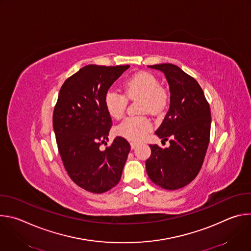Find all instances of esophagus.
<instances>
[{
    "label": "esophagus",
    "mask_w": 251,
    "mask_h": 251,
    "mask_svg": "<svg viewBox=\"0 0 251 251\" xmlns=\"http://www.w3.org/2000/svg\"><path fill=\"white\" fill-rule=\"evenodd\" d=\"M130 145H131V148H132V149H135V148L137 147V145H138V143H136V142H131Z\"/></svg>",
    "instance_id": "34e87169"
}]
</instances>
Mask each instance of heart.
<instances>
[{
    "instance_id": "heart-1",
    "label": "heart",
    "mask_w": 251,
    "mask_h": 251,
    "mask_svg": "<svg viewBox=\"0 0 251 251\" xmlns=\"http://www.w3.org/2000/svg\"><path fill=\"white\" fill-rule=\"evenodd\" d=\"M139 98V111L152 114L163 113L169 104V91L160 85L158 78L146 71H141L123 83V94L110 89L104 95L106 112L114 119H120L126 110L127 100ZM152 129L150 118L145 115L128 117L115 129L118 136L130 141L144 139Z\"/></svg>"
}]
</instances>
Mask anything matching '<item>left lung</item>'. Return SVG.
<instances>
[{
	"mask_svg": "<svg viewBox=\"0 0 251 251\" xmlns=\"http://www.w3.org/2000/svg\"><path fill=\"white\" fill-rule=\"evenodd\" d=\"M149 67L161 70L170 86V109L155 134L170 147L150 145L146 170L151 181L166 190L190 184L199 174L209 143L210 108L198 81L180 67L162 63Z\"/></svg>",
	"mask_w": 251,
	"mask_h": 251,
	"instance_id": "obj_1",
	"label": "left lung"
}]
</instances>
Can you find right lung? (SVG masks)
I'll return each mask as SVG.
<instances>
[{"mask_svg": "<svg viewBox=\"0 0 251 251\" xmlns=\"http://www.w3.org/2000/svg\"><path fill=\"white\" fill-rule=\"evenodd\" d=\"M130 65L89 64L62 84L54 106L52 125L63 166L77 186L94 194L115 187L121 178L130 144L116 137L100 150L112 126L104 95Z\"/></svg>", "mask_w": 251, "mask_h": 251, "instance_id": "right-lung-1", "label": "right lung"}]
</instances>
